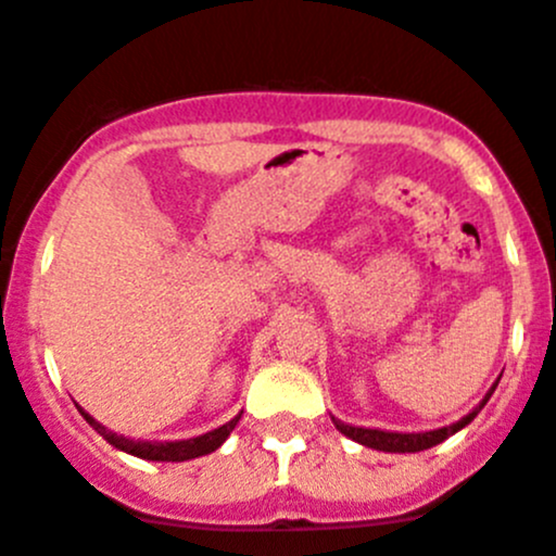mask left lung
Returning a JSON list of instances; mask_svg holds the SVG:
<instances>
[{
	"label": "left lung",
	"mask_w": 556,
	"mask_h": 556,
	"mask_svg": "<svg viewBox=\"0 0 556 556\" xmlns=\"http://www.w3.org/2000/svg\"><path fill=\"white\" fill-rule=\"evenodd\" d=\"M500 383V381H496ZM496 383L491 387V392L485 395V401L480 403V406L475 408L471 414H466L464 419H458L455 425H447V428H439V430H425V433H392V430H372V428H354V425H345L340 422V419H334L337 430L340 433H345L349 439H354V442L365 444V447H372V450H383V453H419V450H428V447H435V444H442L444 439H450L453 433H458L460 428H466V425L471 422V419L477 417V412H480L485 403H489V397L494 395Z\"/></svg>",
	"instance_id": "obj_1"
}]
</instances>
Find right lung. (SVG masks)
Instances as JSON below:
<instances>
[{
  "label": "right lung",
  "mask_w": 556,
  "mask_h": 556,
  "mask_svg": "<svg viewBox=\"0 0 556 556\" xmlns=\"http://www.w3.org/2000/svg\"><path fill=\"white\" fill-rule=\"evenodd\" d=\"M81 414H85L87 422H90L92 428H96L98 433L112 444V447L123 450V453L128 455H137V458H144V460H191V458H200V455L214 453V450H219L222 444H225V439L232 433L238 419H241V414H238L236 419H230V422L222 425V428L207 430V433L197 435V439H184V442H134V439H126V435H117L112 433V430H106L87 412Z\"/></svg>",
  "instance_id": "add662e5"
}]
</instances>
